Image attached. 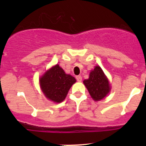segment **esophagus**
I'll return each instance as SVG.
<instances>
[{
  "label": "esophagus",
  "mask_w": 146,
  "mask_h": 146,
  "mask_svg": "<svg viewBox=\"0 0 146 146\" xmlns=\"http://www.w3.org/2000/svg\"><path fill=\"white\" fill-rule=\"evenodd\" d=\"M76 80L77 81L81 82L82 80V76H80V75H78V76H76Z\"/></svg>",
  "instance_id": "obj_1"
}]
</instances>
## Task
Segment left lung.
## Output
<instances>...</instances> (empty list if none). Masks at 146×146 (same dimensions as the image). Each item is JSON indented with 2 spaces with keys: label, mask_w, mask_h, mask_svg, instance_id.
Segmentation results:
<instances>
[{
  "label": "left lung",
  "mask_w": 146,
  "mask_h": 146,
  "mask_svg": "<svg viewBox=\"0 0 146 146\" xmlns=\"http://www.w3.org/2000/svg\"><path fill=\"white\" fill-rule=\"evenodd\" d=\"M83 82L95 101L104 99L110 92V88L108 79L99 66H95L94 70L90 71L89 78L84 80Z\"/></svg>",
  "instance_id": "obj_1"
}]
</instances>
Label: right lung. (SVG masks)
<instances>
[{"label": "right lung", "instance_id": "right-lung-1", "mask_svg": "<svg viewBox=\"0 0 146 146\" xmlns=\"http://www.w3.org/2000/svg\"><path fill=\"white\" fill-rule=\"evenodd\" d=\"M75 82L76 80L71 75L66 74L58 64L46 71L40 80L42 90L46 98L58 103L64 100Z\"/></svg>", "mask_w": 146, "mask_h": 146}]
</instances>
